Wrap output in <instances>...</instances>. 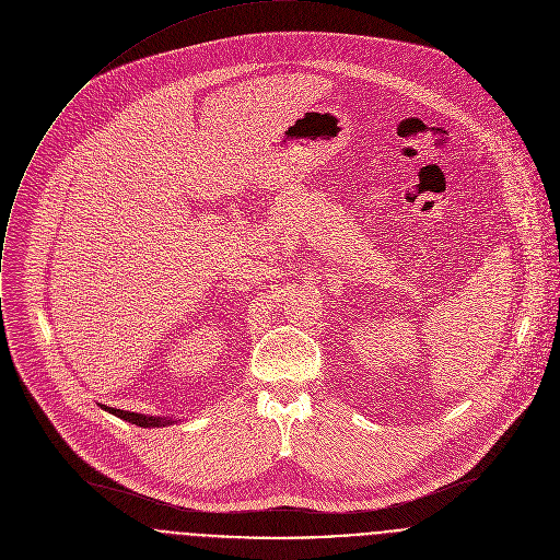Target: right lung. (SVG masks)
<instances>
[{
	"instance_id": "obj_1",
	"label": "right lung",
	"mask_w": 560,
	"mask_h": 560,
	"mask_svg": "<svg viewBox=\"0 0 560 560\" xmlns=\"http://www.w3.org/2000/svg\"><path fill=\"white\" fill-rule=\"evenodd\" d=\"M100 408H104L108 415H115L117 419H124V421H128L132 425H139V428H167V425L176 423V419H170V417H152V415L126 412V410H117V408H108V406H100Z\"/></svg>"
}]
</instances>
